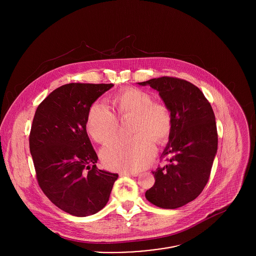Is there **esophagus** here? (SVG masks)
<instances>
[{"label":"esophagus","mask_w":256,"mask_h":256,"mask_svg":"<svg viewBox=\"0 0 256 256\" xmlns=\"http://www.w3.org/2000/svg\"><path fill=\"white\" fill-rule=\"evenodd\" d=\"M121 176H139V172H123L120 174Z\"/></svg>","instance_id":"esophagus-1"}]
</instances>
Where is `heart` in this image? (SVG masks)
<instances>
[{
    "label": "heart",
    "instance_id": "heart-1",
    "mask_svg": "<svg viewBox=\"0 0 256 256\" xmlns=\"http://www.w3.org/2000/svg\"><path fill=\"white\" fill-rule=\"evenodd\" d=\"M114 106L119 116L133 114L131 138L112 140L102 150V158L111 170L135 172L145 168L156 154L154 139L166 141L172 129V116L168 106L154 102L152 96L138 88H127L115 94ZM118 118L102 102H94L88 112L86 130L98 143L114 137Z\"/></svg>",
    "mask_w": 256,
    "mask_h": 256
}]
</instances>
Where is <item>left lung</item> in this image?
I'll use <instances>...</instances> for the list:
<instances>
[{
	"label": "left lung",
	"mask_w": 256,
	"mask_h": 256,
	"mask_svg": "<svg viewBox=\"0 0 256 256\" xmlns=\"http://www.w3.org/2000/svg\"><path fill=\"white\" fill-rule=\"evenodd\" d=\"M139 84L156 90L172 116L162 156H169L168 164L152 172L156 182L145 196L160 208L176 209L197 198L209 180L218 148L215 114L203 92L182 78L160 76Z\"/></svg>",
	"instance_id": "1"
}]
</instances>
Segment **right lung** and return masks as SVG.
<instances>
[{"mask_svg": "<svg viewBox=\"0 0 256 256\" xmlns=\"http://www.w3.org/2000/svg\"><path fill=\"white\" fill-rule=\"evenodd\" d=\"M113 84H64L37 108L30 148L37 182L58 208L76 217L100 211L117 174L96 168L98 154L86 130L90 106Z\"/></svg>", "mask_w": 256, "mask_h": 256, "instance_id": "obj_1", "label": "right lung"}]
</instances>
